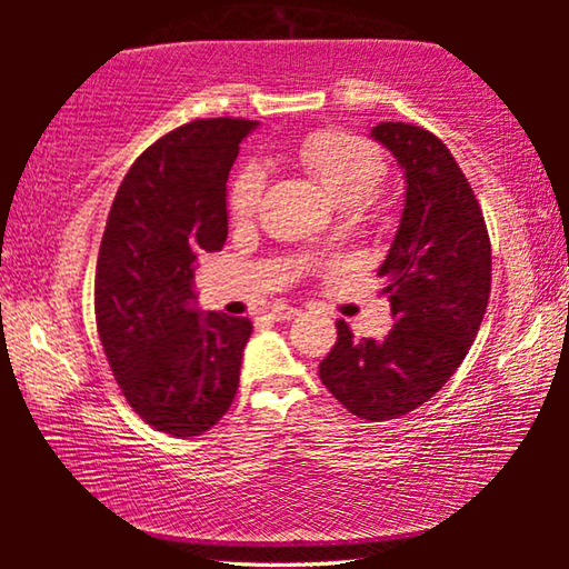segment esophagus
Wrapping results in <instances>:
<instances>
[{
	"mask_svg": "<svg viewBox=\"0 0 569 569\" xmlns=\"http://www.w3.org/2000/svg\"><path fill=\"white\" fill-rule=\"evenodd\" d=\"M301 313L298 311V308H293V306H286V303H281V306H276V308H271V319L273 321H291V319H296V316Z\"/></svg>",
	"mask_w": 569,
	"mask_h": 569,
	"instance_id": "obj_1",
	"label": "esophagus"
}]
</instances>
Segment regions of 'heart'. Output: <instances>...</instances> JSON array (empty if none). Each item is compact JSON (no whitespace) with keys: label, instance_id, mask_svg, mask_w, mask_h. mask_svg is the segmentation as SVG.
I'll use <instances>...</instances> for the list:
<instances>
[{"label":"heart","instance_id":"heart-1","mask_svg":"<svg viewBox=\"0 0 569 569\" xmlns=\"http://www.w3.org/2000/svg\"><path fill=\"white\" fill-rule=\"evenodd\" d=\"M291 162L319 186L331 203L356 216H377L371 190L383 172L379 150L369 140L343 130H316L296 142ZM263 196V176L258 168L240 170L230 188V213L238 220L256 216Z\"/></svg>","mask_w":569,"mask_h":569}]
</instances>
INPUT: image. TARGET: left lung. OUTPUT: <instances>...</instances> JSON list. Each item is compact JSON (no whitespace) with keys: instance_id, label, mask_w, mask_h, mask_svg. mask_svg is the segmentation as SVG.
Wrapping results in <instances>:
<instances>
[{"instance_id":"left-lung-1","label":"left lung","mask_w":569,"mask_h":569,"mask_svg":"<svg viewBox=\"0 0 569 569\" xmlns=\"http://www.w3.org/2000/svg\"><path fill=\"white\" fill-rule=\"evenodd\" d=\"M371 138L407 178L401 223L379 268L393 329L381 341L353 339L336 321L339 339L319 377L353 417L389 421L429 401L465 361L492 291V246L475 190L435 132L379 122Z\"/></svg>"}]
</instances>
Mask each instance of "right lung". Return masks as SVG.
Segmentation results:
<instances>
[{"label": "right lung", "mask_w": 569, "mask_h": 569, "mask_svg": "<svg viewBox=\"0 0 569 569\" xmlns=\"http://www.w3.org/2000/svg\"><path fill=\"white\" fill-rule=\"evenodd\" d=\"M258 122L180 124L132 162L104 226L94 319L122 397L170 437H198L236 399L248 319L196 308L198 256L228 238L226 182Z\"/></svg>", "instance_id": "obj_1"}]
</instances>
